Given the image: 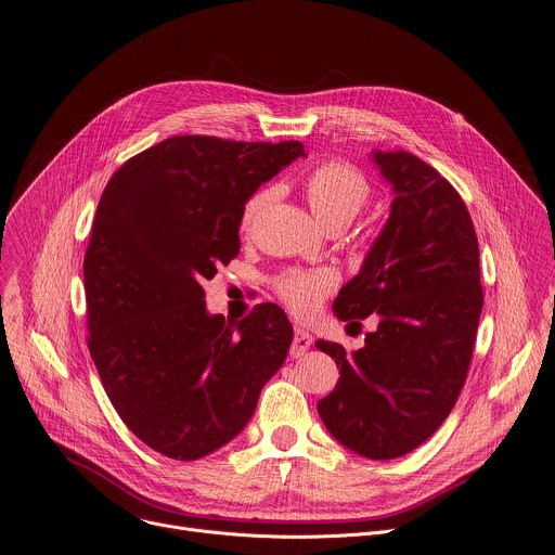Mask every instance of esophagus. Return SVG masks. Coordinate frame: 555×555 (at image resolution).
Returning <instances> with one entry per match:
<instances>
[{
    "label": "esophagus",
    "mask_w": 555,
    "mask_h": 555,
    "mask_svg": "<svg viewBox=\"0 0 555 555\" xmlns=\"http://www.w3.org/2000/svg\"><path fill=\"white\" fill-rule=\"evenodd\" d=\"M311 347V335L307 328L302 326H295V335H293V343H291V356L293 358H300L307 353V349Z\"/></svg>",
    "instance_id": "1"
}]
</instances>
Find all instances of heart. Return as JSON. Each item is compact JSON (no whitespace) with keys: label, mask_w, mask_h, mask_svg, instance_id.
<instances>
[{"label":"heart","mask_w":555,"mask_h":555,"mask_svg":"<svg viewBox=\"0 0 555 555\" xmlns=\"http://www.w3.org/2000/svg\"><path fill=\"white\" fill-rule=\"evenodd\" d=\"M305 197L315 218L326 227H347L371 199V184L360 170L345 162H322L302 180ZM271 199L269 189L255 191L242 208L240 227L250 231ZM335 273L326 269H286L273 280L280 300L297 315H307L335 286Z\"/></svg>","instance_id":"1"}]
</instances>
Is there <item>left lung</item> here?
<instances>
[{
    "label": "left lung",
    "instance_id": "8db88e82",
    "mask_svg": "<svg viewBox=\"0 0 555 555\" xmlns=\"http://www.w3.org/2000/svg\"><path fill=\"white\" fill-rule=\"evenodd\" d=\"M396 191L360 275L335 297L337 320L377 326L364 347L318 339L339 379L318 402L331 436L369 460L429 440L464 387L482 313L478 235L460 193L413 153H373Z\"/></svg>",
    "mask_w": 555,
    "mask_h": 555
}]
</instances>
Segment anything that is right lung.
Segmentation results:
<instances>
[{"mask_svg": "<svg viewBox=\"0 0 555 555\" xmlns=\"http://www.w3.org/2000/svg\"><path fill=\"white\" fill-rule=\"evenodd\" d=\"M302 142L168 138L108 180L83 255L89 351L121 422L153 451L197 460L231 442L284 364L293 326L271 302L208 315L202 280L240 253L244 202Z\"/></svg>", "mask_w": 555, "mask_h": 555, "instance_id": "add662e5", "label": "right lung"}]
</instances>
